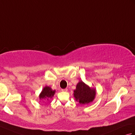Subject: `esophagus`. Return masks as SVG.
<instances>
[{"mask_svg":"<svg viewBox=\"0 0 135 135\" xmlns=\"http://www.w3.org/2000/svg\"><path fill=\"white\" fill-rule=\"evenodd\" d=\"M61 91H65V92H67V91H68V89L67 88L66 89H61Z\"/></svg>","mask_w":135,"mask_h":135,"instance_id":"34e87169","label":"esophagus"}]
</instances>
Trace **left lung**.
<instances>
[{
    "mask_svg": "<svg viewBox=\"0 0 135 135\" xmlns=\"http://www.w3.org/2000/svg\"><path fill=\"white\" fill-rule=\"evenodd\" d=\"M74 97L81 104H87L92 102L96 97L95 88H90L82 81H80L74 90Z\"/></svg>",
    "mask_w": 135,
    "mask_h": 135,
    "instance_id": "left-lung-1",
    "label": "left lung"
}]
</instances>
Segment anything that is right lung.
<instances>
[{"mask_svg": "<svg viewBox=\"0 0 135 135\" xmlns=\"http://www.w3.org/2000/svg\"><path fill=\"white\" fill-rule=\"evenodd\" d=\"M55 90H53L50 86H46L42 89L41 93L39 94V99L41 100H45L46 101H48L50 99L52 98L55 94Z\"/></svg>", "mask_w": 135, "mask_h": 135, "instance_id": "obj_1", "label": "right lung"}]
</instances>
